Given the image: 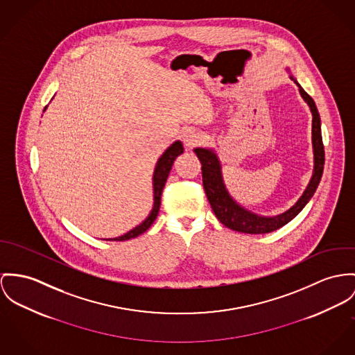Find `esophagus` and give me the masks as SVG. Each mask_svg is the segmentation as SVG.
Returning <instances> with one entry per match:
<instances>
[{
  "label": "esophagus",
  "mask_w": 355,
  "mask_h": 355,
  "mask_svg": "<svg viewBox=\"0 0 355 355\" xmlns=\"http://www.w3.org/2000/svg\"><path fill=\"white\" fill-rule=\"evenodd\" d=\"M201 139H202L201 135L197 131H194V130H187L184 132V135H182V140H184L185 146L189 147V148L198 146L201 143Z\"/></svg>",
  "instance_id": "obj_1"
}]
</instances>
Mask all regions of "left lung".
<instances>
[{"label":"left lung","instance_id":"obj_1","mask_svg":"<svg viewBox=\"0 0 355 355\" xmlns=\"http://www.w3.org/2000/svg\"><path fill=\"white\" fill-rule=\"evenodd\" d=\"M291 78L297 83V81L291 76ZM300 90L301 97L309 105L312 112V146H313V174L302 193L297 202L288 209L286 212L278 216H259L241 207L225 189L223 175H221V166L218 155L208 148H194L197 158L201 162V173H202V185L204 191L209 200L214 214L216 215L218 221L225 227L243 232V234H268L281 228L282 225L288 224L292 218H296L301 212V209L306 205V202L312 198L315 191L319 187L322 180L323 168H324V146L322 139V128H320V116L316 108L315 101L312 97L301 87L297 83Z\"/></svg>","mask_w":355,"mask_h":355}]
</instances>
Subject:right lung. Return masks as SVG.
Returning <instances> with one entry per match:
<instances>
[{
  "label": "right lung",
  "instance_id": "obj_1",
  "mask_svg": "<svg viewBox=\"0 0 355 355\" xmlns=\"http://www.w3.org/2000/svg\"><path fill=\"white\" fill-rule=\"evenodd\" d=\"M182 153H184L182 143L180 140H177L164 151V155L158 159V164H157L155 170H154V178H153V182H154L153 184L154 185V207H153V211L148 215V218H146L141 224H139L137 227H135L134 230H131L130 232H127V234H124V235H121L119 238L110 239V241H128V239L137 238L140 234L146 232L151 227V224L155 221V218L158 216L159 207H161V196H162L164 184H166V180H167L168 173L171 170L173 162Z\"/></svg>",
  "mask_w": 355,
  "mask_h": 355
}]
</instances>
